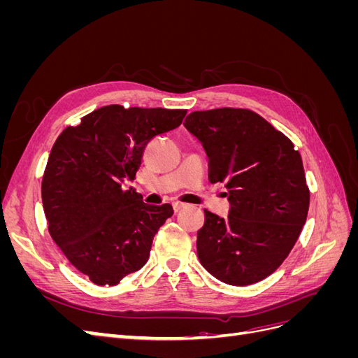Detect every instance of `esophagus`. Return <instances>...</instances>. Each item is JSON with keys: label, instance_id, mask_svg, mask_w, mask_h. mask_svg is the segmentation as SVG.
Listing matches in <instances>:
<instances>
[{"label": "esophagus", "instance_id": "1", "mask_svg": "<svg viewBox=\"0 0 358 358\" xmlns=\"http://www.w3.org/2000/svg\"><path fill=\"white\" fill-rule=\"evenodd\" d=\"M185 208H187V206L183 203H173V210H175V212H180L182 209H185Z\"/></svg>", "mask_w": 358, "mask_h": 358}]
</instances>
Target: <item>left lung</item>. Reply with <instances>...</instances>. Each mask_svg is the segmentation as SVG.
Returning a JSON list of instances; mask_svg holds the SVG:
<instances>
[{"instance_id":"8db88e82","label":"left lung","mask_w":358,"mask_h":358,"mask_svg":"<svg viewBox=\"0 0 358 358\" xmlns=\"http://www.w3.org/2000/svg\"><path fill=\"white\" fill-rule=\"evenodd\" d=\"M209 158V179L229 197L227 218L204 210L197 255L229 285L258 282L282 264L306 222L309 188L294 145L246 109L192 112L183 122Z\"/></svg>"}]
</instances>
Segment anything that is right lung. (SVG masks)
<instances>
[{"mask_svg":"<svg viewBox=\"0 0 358 358\" xmlns=\"http://www.w3.org/2000/svg\"><path fill=\"white\" fill-rule=\"evenodd\" d=\"M187 110L112 104L64 129L41 182L49 233L69 262L96 285H116L143 267L170 204L143 203L124 189L150 138L182 124Z\"/></svg>","mask_w":358,"mask_h":358,"instance_id":"right-lung-1","label":"right lung"}]
</instances>
